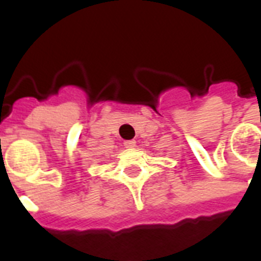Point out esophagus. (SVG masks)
<instances>
[{
  "mask_svg": "<svg viewBox=\"0 0 261 261\" xmlns=\"http://www.w3.org/2000/svg\"><path fill=\"white\" fill-rule=\"evenodd\" d=\"M124 146H125V147H135L136 146V141H135V140L124 141Z\"/></svg>",
  "mask_w": 261,
  "mask_h": 261,
  "instance_id": "1",
  "label": "esophagus"
}]
</instances>
